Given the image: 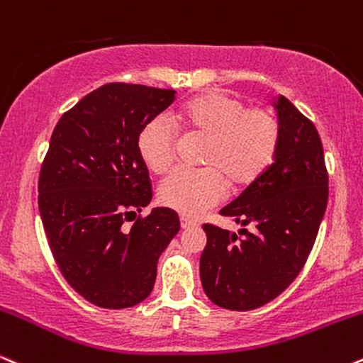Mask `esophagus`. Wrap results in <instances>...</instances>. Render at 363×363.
I'll return each instance as SVG.
<instances>
[{"mask_svg": "<svg viewBox=\"0 0 363 363\" xmlns=\"http://www.w3.org/2000/svg\"><path fill=\"white\" fill-rule=\"evenodd\" d=\"M180 225H182V229H190L197 224H195L191 219H189V217H180Z\"/></svg>", "mask_w": 363, "mask_h": 363, "instance_id": "1", "label": "esophagus"}]
</instances>
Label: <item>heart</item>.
<instances>
[{
  "label": "heart",
  "mask_w": 363,
  "mask_h": 363,
  "mask_svg": "<svg viewBox=\"0 0 363 363\" xmlns=\"http://www.w3.org/2000/svg\"><path fill=\"white\" fill-rule=\"evenodd\" d=\"M177 122L208 139L199 172L178 169L161 182L157 199L185 217H197L225 197L228 178L246 186L265 173L279 144V125L267 110L246 108L238 96L207 91L180 106ZM139 155L152 173L168 172L177 152V132L164 117L144 125L138 139Z\"/></svg>",
  "instance_id": "b5f03b06"
}]
</instances>
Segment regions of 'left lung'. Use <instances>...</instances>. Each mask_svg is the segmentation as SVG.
<instances>
[{
    "label": "left lung",
    "instance_id": "1",
    "mask_svg": "<svg viewBox=\"0 0 363 363\" xmlns=\"http://www.w3.org/2000/svg\"><path fill=\"white\" fill-rule=\"evenodd\" d=\"M279 144L274 163L220 216L253 231L203 225V292L219 308L251 311L280 296L304 267L325 216L328 173L314 123L282 95L272 96Z\"/></svg>",
    "mask_w": 363,
    "mask_h": 363
}]
</instances>
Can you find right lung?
Listing matches in <instances>:
<instances>
[{"mask_svg":"<svg viewBox=\"0 0 363 363\" xmlns=\"http://www.w3.org/2000/svg\"><path fill=\"white\" fill-rule=\"evenodd\" d=\"M174 89L110 83L59 118L38 178V211L59 270L98 308L143 302L156 282L157 259L180 231L172 208L147 217L151 182L138 139L168 108Z\"/></svg>","mask_w":363,"mask_h":363,"instance_id":"obj_1","label":"right lung"}]
</instances>
